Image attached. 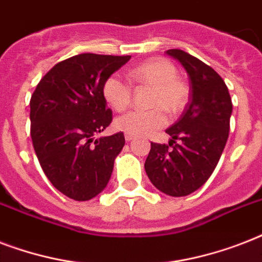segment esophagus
I'll list each match as a JSON object with an SVG mask.
<instances>
[{
  "label": "esophagus",
  "mask_w": 262,
  "mask_h": 262,
  "mask_svg": "<svg viewBox=\"0 0 262 262\" xmlns=\"http://www.w3.org/2000/svg\"><path fill=\"white\" fill-rule=\"evenodd\" d=\"M125 140H126V141H132V140H133V136L129 135V133H125Z\"/></svg>",
  "instance_id": "34e87169"
}]
</instances>
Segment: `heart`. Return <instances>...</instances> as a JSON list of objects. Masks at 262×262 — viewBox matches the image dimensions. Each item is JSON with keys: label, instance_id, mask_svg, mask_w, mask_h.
<instances>
[{"label": "heart", "instance_id": "heart-1", "mask_svg": "<svg viewBox=\"0 0 262 262\" xmlns=\"http://www.w3.org/2000/svg\"><path fill=\"white\" fill-rule=\"evenodd\" d=\"M129 79L137 85L151 87L147 111H132L115 119L114 126L132 136L149 135L167 123V110L177 114L185 108L189 99L187 84L178 77L174 63L163 57L144 61L129 72ZM103 96L114 110L123 111L132 102L130 85L118 75H111L103 84Z\"/></svg>", "mask_w": 262, "mask_h": 262}]
</instances>
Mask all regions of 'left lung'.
<instances>
[{
    "mask_svg": "<svg viewBox=\"0 0 262 262\" xmlns=\"http://www.w3.org/2000/svg\"><path fill=\"white\" fill-rule=\"evenodd\" d=\"M190 79V100L181 118L166 130L168 145L151 143L145 172L162 193L182 197L207 182L219 163L228 139L231 96L223 79L186 51L171 49Z\"/></svg>",
    "mask_w": 262,
    "mask_h": 262,
    "instance_id": "1",
    "label": "left lung"
}]
</instances>
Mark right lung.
I'll use <instances>...</instances> for the list:
<instances>
[{
  "label": "right lung",
  "mask_w": 262,
  "mask_h": 262,
  "mask_svg": "<svg viewBox=\"0 0 262 262\" xmlns=\"http://www.w3.org/2000/svg\"><path fill=\"white\" fill-rule=\"evenodd\" d=\"M130 55H75L51 68L31 96V139L43 172L69 199H94L110 181L122 132L95 140L113 121L103 84Z\"/></svg>",
  "instance_id": "1"
}]
</instances>
